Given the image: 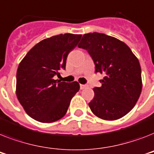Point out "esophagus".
I'll list each match as a JSON object with an SVG mask.
<instances>
[{"label":"esophagus","mask_w":154,"mask_h":154,"mask_svg":"<svg viewBox=\"0 0 154 154\" xmlns=\"http://www.w3.org/2000/svg\"><path fill=\"white\" fill-rule=\"evenodd\" d=\"M88 87V85H80V88L81 89H85Z\"/></svg>","instance_id":"34e87169"}]
</instances>
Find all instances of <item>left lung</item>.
I'll return each mask as SVG.
<instances>
[{"label": "left lung", "instance_id": "left-lung-1", "mask_svg": "<svg viewBox=\"0 0 154 154\" xmlns=\"http://www.w3.org/2000/svg\"><path fill=\"white\" fill-rule=\"evenodd\" d=\"M93 60L96 73L103 74L102 85L95 87L88 103L92 113L105 120L126 116L137 103L142 92L139 62L126 43L105 34H85L78 44Z\"/></svg>", "mask_w": 154, "mask_h": 154}]
</instances>
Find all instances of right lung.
I'll return each mask as SVG.
<instances>
[{
  "mask_svg": "<svg viewBox=\"0 0 154 154\" xmlns=\"http://www.w3.org/2000/svg\"><path fill=\"white\" fill-rule=\"evenodd\" d=\"M81 35L64 34L43 39L26 54L16 73V96L26 113L41 122H53L66 115L71 99L80 89L54 80L66 69V58Z\"/></svg>",
  "mask_w": 154,
  "mask_h": 154,
  "instance_id": "obj_1",
  "label": "right lung"
}]
</instances>
